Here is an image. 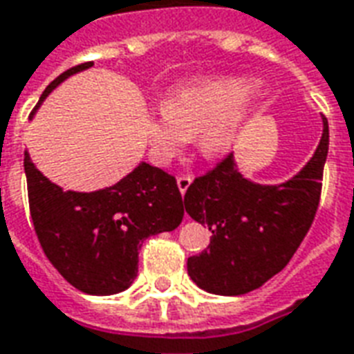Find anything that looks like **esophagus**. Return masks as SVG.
<instances>
[{
	"mask_svg": "<svg viewBox=\"0 0 354 354\" xmlns=\"http://www.w3.org/2000/svg\"><path fill=\"white\" fill-rule=\"evenodd\" d=\"M176 182H178V189H180V193L185 195V191L189 189L191 182H193V176H189V174H187V176H178Z\"/></svg>",
	"mask_w": 354,
	"mask_h": 354,
	"instance_id": "34e87169",
	"label": "esophagus"
}]
</instances>
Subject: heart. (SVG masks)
I'll list each match as a JSON object with an SVG mask.
<instances>
[{
    "label": "heart",
    "instance_id": "obj_1",
    "mask_svg": "<svg viewBox=\"0 0 354 354\" xmlns=\"http://www.w3.org/2000/svg\"><path fill=\"white\" fill-rule=\"evenodd\" d=\"M257 112L253 80L243 77L197 78L167 93L146 116L151 159L169 165L184 153L197 133V148L217 159L234 150Z\"/></svg>",
    "mask_w": 354,
    "mask_h": 354
}]
</instances>
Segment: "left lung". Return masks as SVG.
<instances>
[{
  "label": "left lung",
  "mask_w": 354,
  "mask_h": 354,
  "mask_svg": "<svg viewBox=\"0 0 354 354\" xmlns=\"http://www.w3.org/2000/svg\"><path fill=\"white\" fill-rule=\"evenodd\" d=\"M328 153V122L317 150L281 184H257L230 153L184 195L185 212L212 230L210 245L187 259V274L212 295L238 297L281 272L310 230Z\"/></svg>",
  "instance_id": "obj_1"
}]
</instances>
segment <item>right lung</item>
I'll use <instances>...</instances> for the list:
<instances>
[{"instance_id": "add662e5", "label": "right lung", "mask_w": 354, "mask_h": 354, "mask_svg": "<svg viewBox=\"0 0 354 354\" xmlns=\"http://www.w3.org/2000/svg\"><path fill=\"white\" fill-rule=\"evenodd\" d=\"M91 62L65 71L46 86L35 116L52 90ZM24 170L33 227L44 255L73 287L86 295L109 297L129 287L138 272V250L146 238L182 223L184 203L174 176L140 163L111 187L64 191L24 151Z\"/></svg>"}]
</instances>
